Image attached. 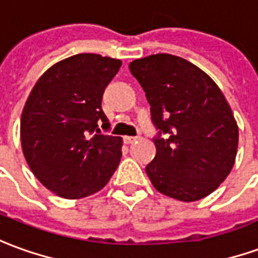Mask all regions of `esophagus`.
Wrapping results in <instances>:
<instances>
[{
    "label": "esophagus",
    "instance_id": "34e87169",
    "mask_svg": "<svg viewBox=\"0 0 258 258\" xmlns=\"http://www.w3.org/2000/svg\"><path fill=\"white\" fill-rule=\"evenodd\" d=\"M138 138H140V137H128V135H125V137H124V142H125V144H133V142L137 141Z\"/></svg>",
    "mask_w": 258,
    "mask_h": 258
}]
</instances>
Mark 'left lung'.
I'll list each match as a JSON object with an SVG mask.
<instances>
[{
    "instance_id": "8db88e82",
    "label": "left lung",
    "mask_w": 258,
    "mask_h": 258,
    "mask_svg": "<svg viewBox=\"0 0 258 258\" xmlns=\"http://www.w3.org/2000/svg\"><path fill=\"white\" fill-rule=\"evenodd\" d=\"M145 91L152 121L167 138L154 140L156 156L145 167L154 187L191 203L215 191L235 165L239 127L210 75L172 54L130 62Z\"/></svg>"
}]
</instances>
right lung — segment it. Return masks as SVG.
Instances as JSON below:
<instances>
[{
    "label": "right lung",
    "instance_id": "right-lung-1",
    "mask_svg": "<svg viewBox=\"0 0 258 258\" xmlns=\"http://www.w3.org/2000/svg\"><path fill=\"white\" fill-rule=\"evenodd\" d=\"M121 60L84 53L55 62L37 79L23 106L21 144L30 170L67 200L88 197L109 183L121 159L123 138L96 135L104 88Z\"/></svg>",
    "mask_w": 258,
    "mask_h": 258
}]
</instances>
